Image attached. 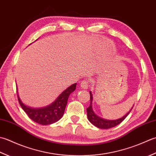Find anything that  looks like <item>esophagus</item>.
Here are the masks:
<instances>
[{
	"instance_id": "34e87169",
	"label": "esophagus",
	"mask_w": 156,
	"mask_h": 156,
	"mask_svg": "<svg viewBox=\"0 0 156 156\" xmlns=\"http://www.w3.org/2000/svg\"><path fill=\"white\" fill-rule=\"evenodd\" d=\"M89 86V81L87 80V79H83L80 83V87L81 89H87Z\"/></svg>"
}]
</instances>
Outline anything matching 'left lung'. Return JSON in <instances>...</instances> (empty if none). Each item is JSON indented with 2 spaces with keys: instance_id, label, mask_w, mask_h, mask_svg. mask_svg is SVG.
<instances>
[{
  "instance_id": "obj_1",
  "label": "left lung",
  "mask_w": 156,
  "mask_h": 156,
  "mask_svg": "<svg viewBox=\"0 0 156 156\" xmlns=\"http://www.w3.org/2000/svg\"><path fill=\"white\" fill-rule=\"evenodd\" d=\"M90 106L87 108V118L88 120H90V122L93 124L94 126H97L98 128L100 129H110L112 128V127L116 126V125H119L120 122H122L125 119L126 117L129 115L130 112H131L133 108L131 109V110L127 113L126 115L124 116L122 118L117 120H105L100 118L98 116H97L96 114L94 113L92 109V100H93V97H92V94L91 91L90 92Z\"/></svg>"
}]
</instances>
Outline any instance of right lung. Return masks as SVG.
Here are the masks:
<instances>
[{
	"label": "right lung",
	"mask_w": 156,
	"mask_h": 156,
	"mask_svg": "<svg viewBox=\"0 0 156 156\" xmlns=\"http://www.w3.org/2000/svg\"><path fill=\"white\" fill-rule=\"evenodd\" d=\"M76 85H77L76 83L71 85L63 91L51 105L42 108L34 109L26 106L21 102L17 92L18 100L24 112L33 121L40 125H50V124L57 122L62 118L65 112L66 106L67 104L68 98L70 94L75 90Z\"/></svg>",
	"instance_id": "add662e5"
}]
</instances>
